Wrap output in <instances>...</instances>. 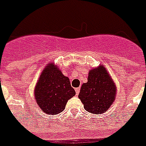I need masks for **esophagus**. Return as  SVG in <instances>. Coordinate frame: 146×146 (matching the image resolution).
<instances>
[{
	"instance_id": "esophagus-1",
	"label": "esophagus",
	"mask_w": 146,
	"mask_h": 146,
	"mask_svg": "<svg viewBox=\"0 0 146 146\" xmlns=\"http://www.w3.org/2000/svg\"><path fill=\"white\" fill-rule=\"evenodd\" d=\"M79 90H80V88H76L75 89V93H76V95H78V94H79Z\"/></svg>"
}]
</instances>
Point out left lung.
Returning a JSON list of instances; mask_svg holds the SVG:
<instances>
[{"instance_id":"8db88e82","label":"left lung","mask_w":146,"mask_h":146,"mask_svg":"<svg viewBox=\"0 0 146 146\" xmlns=\"http://www.w3.org/2000/svg\"><path fill=\"white\" fill-rule=\"evenodd\" d=\"M87 80V82L82 85L78 98L88 112L102 114L114 102L115 84L102 64L90 70Z\"/></svg>"}]
</instances>
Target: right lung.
I'll list each match as a JSON object with an SVG mask.
<instances>
[{
	"label": "right lung",
	"mask_w": 146,
	"mask_h": 146,
	"mask_svg": "<svg viewBox=\"0 0 146 146\" xmlns=\"http://www.w3.org/2000/svg\"><path fill=\"white\" fill-rule=\"evenodd\" d=\"M75 95L68 77L54 64H48L42 71L35 89L36 103L48 115H56L64 110L69 99Z\"/></svg>",
	"instance_id": "1"
}]
</instances>
